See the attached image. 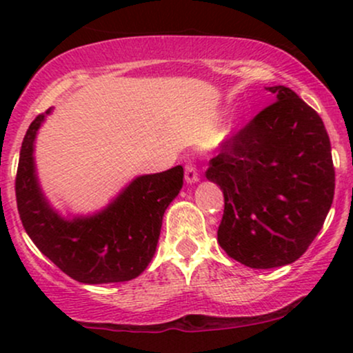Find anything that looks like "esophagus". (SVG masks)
Listing matches in <instances>:
<instances>
[{"label":"esophagus","instance_id":"obj_1","mask_svg":"<svg viewBox=\"0 0 353 353\" xmlns=\"http://www.w3.org/2000/svg\"><path fill=\"white\" fill-rule=\"evenodd\" d=\"M184 171H185V181H188L189 184L199 181V171H197V165L194 161H188V163H185Z\"/></svg>","mask_w":353,"mask_h":353}]
</instances>
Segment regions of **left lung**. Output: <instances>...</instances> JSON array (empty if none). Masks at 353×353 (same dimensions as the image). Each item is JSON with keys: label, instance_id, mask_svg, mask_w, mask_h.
I'll return each mask as SVG.
<instances>
[{"label": "left lung", "instance_id": "obj_1", "mask_svg": "<svg viewBox=\"0 0 353 353\" xmlns=\"http://www.w3.org/2000/svg\"><path fill=\"white\" fill-rule=\"evenodd\" d=\"M275 103L221 144L205 177L224 192L217 241L252 269L292 264L309 249L335 190L322 117L290 88H267Z\"/></svg>", "mask_w": 353, "mask_h": 353}]
</instances>
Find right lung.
I'll list each match as a JSON object with an SVG mask.
<instances>
[{
    "mask_svg": "<svg viewBox=\"0 0 353 353\" xmlns=\"http://www.w3.org/2000/svg\"><path fill=\"white\" fill-rule=\"evenodd\" d=\"M28 128L19 152L14 190L23 228L64 274L83 283L131 281L151 262L163 216L184 179L182 165L141 176L103 212L72 221L59 217L44 199L34 174L33 143L44 116Z\"/></svg>",
    "mask_w": 353,
    "mask_h": 353,
    "instance_id": "add662e5",
    "label": "right lung"
}]
</instances>
